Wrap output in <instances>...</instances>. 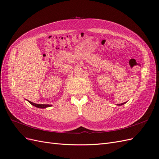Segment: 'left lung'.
<instances>
[{
  "instance_id": "1",
  "label": "left lung",
  "mask_w": 159,
  "mask_h": 159,
  "mask_svg": "<svg viewBox=\"0 0 159 159\" xmlns=\"http://www.w3.org/2000/svg\"><path fill=\"white\" fill-rule=\"evenodd\" d=\"M125 103H126V102H125V103H121V104H119V105H123V104H125Z\"/></svg>"
}]
</instances>
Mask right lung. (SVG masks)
<instances>
[{
  "mask_svg": "<svg viewBox=\"0 0 159 159\" xmlns=\"http://www.w3.org/2000/svg\"><path fill=\"white\" fill-rule=\"evenodd\" d=\"M28 102H29L31 105H34V106H35L38 108H42V109H44V108H46V107H51L52 105H49V104H36L33 103L32 102H30V101L28 100Z\"/></svg>",
  "mask_w": 159,
  "mask_h": 159,
  "instance_id": "right-lung-1",
  "label": "right lung"
}]
</instances>
